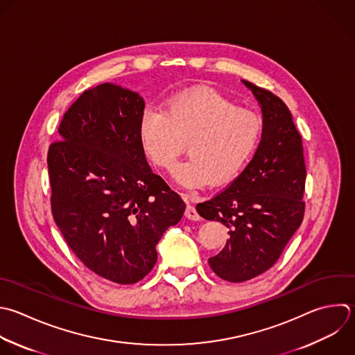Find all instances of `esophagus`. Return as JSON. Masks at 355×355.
<instances>
[{
	"label": "esophagus",
	"mask_w": 355,
	"mask_h": 355,
	"mask_svg": "<svg viewBox=\"0 0 355 355\" xmlns=\"http://www.w3.org/2000/svg\"><path fill=\"white\" fill-rule=\"evenodd\" d=\"M184 216L190 220H200V215L197 212V209L193 205H187L186 211H184Z\"/></svg>",
	"instance_id": "34e87169"
}]
</instances>
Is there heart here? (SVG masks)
Wrapping results in <instances>:
<instances>
[{
  "label": "heart",
  "mask_w": 355,
  "mask_h": 355,
  "mask_svg": "<svg viewBox=\"0 0 355 355\" xmlns=\"http://www.w3.org/2000/svg\"><path fill=\"white\" fill-rule=\"evenodd\" d=\"M259 118L237 108L212 90H193L169 98L162 110H148L139 125V140L154 165L169 171L187 141L190 157L175 179L186 187L233 180L247 165L261 139Z\"/></svg>",
  "instance_id": "obj_1"
}]
</instances>
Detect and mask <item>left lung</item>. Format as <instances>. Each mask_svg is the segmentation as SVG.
<instances>
[{"label": "left lung", "mask_w": 355, "mask_h": 355, "mask_svg": "<svg viewBox=\"0 0 355 355\" xmlns=\"http://www.w3.org/2000/svg\"><path fill=\"white\" fill-rule=\"evenodd\" d=\"M262 111L259 146L245 169L209 201L197 204V212L222 222L227 229L223 250L211 257V269L233 283L250 280L279 259L300 227L305 202V162L302 141L286 104L243 80Z\"/></svg>", "instance_id": "1"}]
</instances>
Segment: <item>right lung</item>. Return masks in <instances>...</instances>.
Segmentation results:
<instances>
[{
	"label": "right lung",
	"instance_id": "add662e5",
	"mask_svg": "<svg viewBox=\"0 0 355 355\" xmlns=\"http://www.w3.org/2000/svg\"><path fill=\"white\" fill-rule=\"evenodd\" d=\"M140 94L104 83L86 90L60 123L47 164L54 220L75 255L119 284L141 280L157 244L186 204L153 173L139 140Z\"/></svg>",
	"mask_w": 355,
	"mask_h": 355
}]
</instances>
